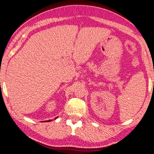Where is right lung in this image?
Returning <instances> with one entry per match:
<instances>
[{
  "label": "right lung",
  "instance_id": "obj_1",
  "mask_svg": "<svg viewBox=\"0 0 154 154\" xmlns=\"http://www.w3.org/2000/svg\"><path fill=\"white\" fill-rule=\"evenodd\" d=\"M57 118V117H56V118H55V119H56V118ZM50 121H51V119H50V120H48V121H46V122H50Z\"/></svg>",
  "mask_w": 154,
  "mask_h": 154
}]
</instances>
